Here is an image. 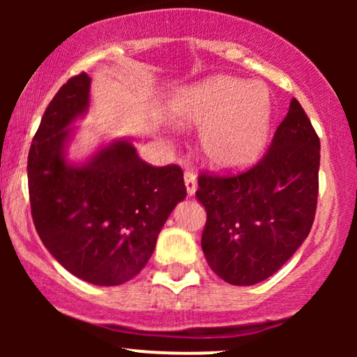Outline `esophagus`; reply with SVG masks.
<instances>
[{"label": "esophagus", "mask_w": 357, "mask_h": 357, "mask_svg": "<svg viewBox=\"0 0 357 357\" xmlns=\"http://www.w3.org/2000/svg\"><path fill=\"white\" fill-rule=\"evenodd\" d=\"M183 178H185V185H187V193L192 197L197 192V174L193 172L192 169H187L183 174Z\"/></svg>", "instance_id": "esophagus-1"}]
</instances>
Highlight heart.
<instances>
[{
    "label": "heart",
    "mask_w": 357,
    "mask_h": 357,
    "mask_svg": "<svg viewBox=\"0 0 357 357\" xmlns=\"http://www.w3.org/2000/svg\"><path fill=\"white\" fill-rule=\"evenodd\" d=\"M183 123L204 126V158L219 169H241L253 162L270 133L271 94L260 82L218 77L185 92L175 105Z\"/></svg>",
    "instance_id": "heart-1"
}]
</instances>
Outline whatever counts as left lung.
<instances>
[{"mask_svg": "<svg viewBox=\"0 0 357 357\" xmlns=\"http://www.w3.org/2000/svg\"><path fill=\"white\" fill-rule=\"evenodd\" d=\"M320 139L297 99L250 169L202 172L197 198L206 209L202 247L229 284L252 286L276 273L309 236L319 198Z\"/></svg>", "mask_w": 357, "mask_h": 357, "instance_id": "1", "label": "left lung"}]
</instances>
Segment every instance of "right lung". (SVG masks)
Listing matches in <instances>:
<instances>
[{"label":"right lung","instance_id":"right-lung-1","mask_svg":"<svg viewBox=\"0 0 357 357\" xmlns=\"http://www.w3.org/2000/svg\"><path fill=\"white\" fill-rule=\"evenodd\" d=\"M89 84L82 71L48 104L29 151V199L38 237L71 275L116 286L143 270L187 187L177 164L155 167L125 141L84 167L65 162V130L87 109Z\"/></svg>","mask_w":357,"mask_h":357}]
</instances>
